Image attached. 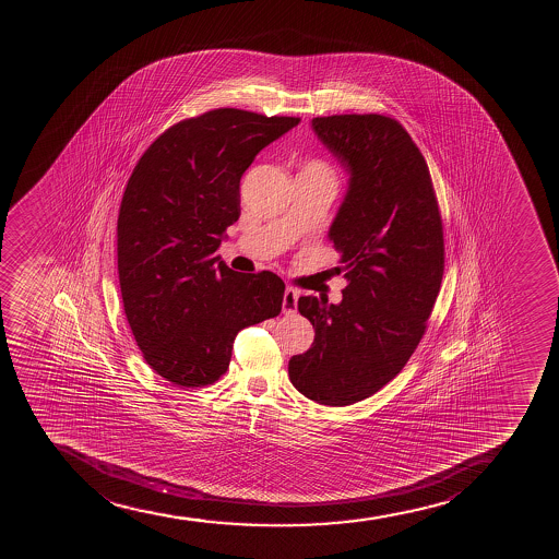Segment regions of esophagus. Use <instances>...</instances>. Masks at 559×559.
Returning a JSON list of instances; mask_svg holds the SVG:
<instances>
[{
	"label": "esophagus",
	"mask_w": 559,
	"mask_h": 559,
	"mask_svg": "<svg viewBox=\"0 0 559 559\" xmlns=\"http://www.w3.org/2000/svg\"><path fill=\"white\" fill-rule=\"evenodd\" d=\"M298 304V293L293 287H287L283 293V313H295Z\"/></svg>",
	"instance_id": "obj_1"
}]
</instances>
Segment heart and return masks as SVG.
I'll return each instance as SVG.
<instances>
[{
    "instance_id": "1",
    "label": "heart",
    "mask_w": 559,
    "mask_h": 559,
    "mask_svg": "<svg viewBox=\"0 0 559 559\" xmlns=\"http://www.w3.org/2000/svg\"><path fill=\"white\" fill-rule=\"evenodd\" d=\"M304 171H306V174L319 175V177H328V179H334V177H332V171H330V167H328L324 162H308L306 167H304Z\"/></svg>"
}]
</instances>
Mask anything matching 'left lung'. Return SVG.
I'll list each match as a JSON object with an SVG mask.
<instances>
[{
    "label": "left lung",
    "mask_w": 559,
    "mask_h": 559,
    "mask_svg": "<svg viewBox=\"0 0 559 559\" xmlns=\"http://www.w3.org/2000/svg\"><path fill=\"white\" fill-rule=\"evenodd\" d=\"M311 129L348 175L328 229L347 287L340 304L298 300L314 340L289 359V379L319 405L347 406L395 379L424 337L442 283V219L429 167L395 119L314 117Z\"/></svg>",
    "instance_id": "obj_1"
}]
</instances>
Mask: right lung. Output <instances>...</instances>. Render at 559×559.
<instances>
[{
  "label": "right lung",
  "instance_id": "obj_1",
  "mask_svg": "<svg viewBox=\"0 0 559 559\" xmlns=\"http://www.w3.org/2000/svg\"><path fill=\"white\" fill-rule=\"evenodd\" d=\"M298 122L212 109L166 130L130 175L117 219L122 306L143 358L174 384L218 380L238 332L282 311L276 274H240L216 251L240 216L246 169Z\"/></svg>",
  "mask_w": 559,
  "mask_h": 559
}]
</instances>
